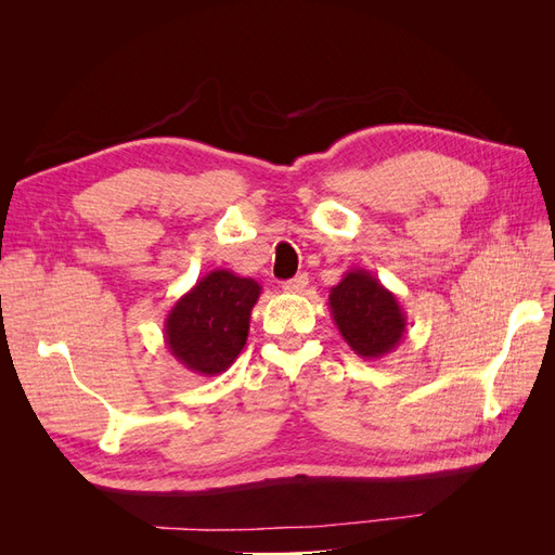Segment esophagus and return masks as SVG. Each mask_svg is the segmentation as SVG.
<instances>
[{
  "label": "esophagus",
  "mask_w": 555,
  "mask_h": 555,
  "mask_svg": "<svg viewBox=\"0 0 555 555\" xmlns=\"http://www.w3.org/2000/svg\"><path fill=\"white\" fill-rule=\"evenodd\" d=\"M308 282H310L308 275H296V278H292L287 282H282V289L287 292V294H300V292H306Z\"/></svg>",
  "instance_id": "34e87169"
}]
</instances>
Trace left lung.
Segmentation results:
<instances>
[{
    "label": "left lung",
    "mask_w": 555,
    "mask_h": 555,
    "mask_svg": "<svg viewBox=\"0 0 555 555\" xmlns=\"http://www.w3.org/2000/svg\"><path fill=\"white\" fill-rule=\"evenodd\" d=\"M328 310L351 351L367 361L391 354L408 333L396 294L365 268H349L331 287Z\"/></svg>",
    "instance_id": "1"
}]
</instances>
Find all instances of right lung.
<instances>
[{
    "mask_svg": "<svg viewBox=\"0 0 555 555\" xmlns=\"http://www.w3.org/2000/svg\"><path fill=\"white\" fill-rule=\"evenodd\" d=\"M261 284L217 268L176 300L166 314L164 343L188 371L212 377L238 359Z\"/></svg>",
    "mask_w": 555,
    "mask_h": 555,
    "instance_id": "add662e5",
    "label": "right lung"
}]
</instances>
